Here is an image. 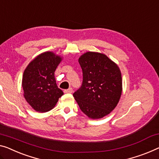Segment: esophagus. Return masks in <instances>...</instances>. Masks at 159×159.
<instances>
[{
	"instance_id": "obj_1",
	"label": "esophagus",
	"mask_w": 159,
	"mask_h": 159,
	"mask_svg": "<svg viewBox=\"0 0 159 159\" xmlns=\"http://www.w3.org/2000/svg\"><path fill=\"white\" fill-rule=\"evenodd\" d=\"M73 92V89L72 88H69L68 89H66L64 90V93H71Z\"/></svg>"
}]
</instances>
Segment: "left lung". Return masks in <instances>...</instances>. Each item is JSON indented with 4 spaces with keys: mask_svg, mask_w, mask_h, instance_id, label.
<instances>
[{
    "mask_svg": "<svg viewBox=\"0 0 159 159\" xmlns=\"http://www.w3.org/2000/svg\"><path fill=\"white\" fill-rule=\"evenodd\" d=\"M83 71L82 85L73 93L80 109L87 116L98 119L109 114L122 92L121 73L106 55L87 52L79 59Z\"/></svg>",
    "mask_w": 159,
    "mask_h": 159,
    "instance_id": "8db88e82",
    "label": "left lung"
}]
</instances>
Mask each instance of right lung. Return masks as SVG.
<instances>
[{
  "label": "right lung",
  "mask_w": 159,
  "mask_h": 159,
  "mask_svg": "<svg viewBox=\"0 0 159 159\" xmlns=\"http://www.w3.org/2000/svg\"><path fill=\"white\" fill-rule=\"evenodd\" d=\"M61 60L60 56L47 51L35 57L25 69L22 80L24 97L35 111H49L63 95L54 75Z\"/></svg>",
  "instance_id": "add662e5"
}]
</instances>
